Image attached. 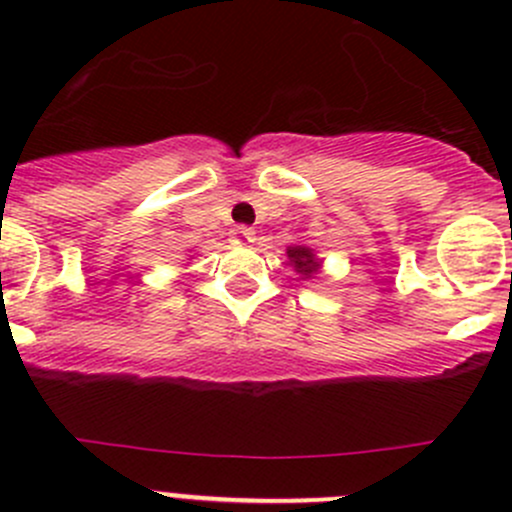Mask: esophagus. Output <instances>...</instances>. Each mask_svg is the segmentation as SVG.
<instances>
[{
    "label": "esophagus",
    "mask_w": 512,
    "mask_h": 512,
    "mask_svg": "<svg viewBox=\"0 0 512 512\" xmlns=\"http://www.w3.org/2000/svg\"><path fill=\"white\" fill-rule=\"evenodd\" d=\"M237 232H240V235L242 237H245V240H255V230H252V227H240V230H237Z\"/></svg>",
    "instance_id": "obj_1"
}]
</instances>
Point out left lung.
I'll use <instances>...</instances> for the list:
<instances>
[{
	"label": "left lung",
	"instance_id": "left-lung-1",
	"mask_svg": "<svg viewBox=\"0 0 512 512\" xmlns=\"http://www.w3.org/2000/svg\"><path fill=\"white\" fill-rule=\"evenodd\" d=\"M287 257L292 260L294 270H297L302 277H312L314 272H317L319 265H317V260H314V255H312V250H309V247H302V245L289 247Z\"/></svg>",
	"mask_w": 512,
	"mask_h": 512
}]
</instances>
